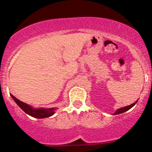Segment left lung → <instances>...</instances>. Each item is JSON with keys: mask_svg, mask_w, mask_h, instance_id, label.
Instances as JSON below:
<instances>
[{"mask_svg": "<svg viewBox=\"0 0 152 152\" xmlns=\"http://www.w3.org/2000/svg\"><path fill=\"white\" fill-rule=\"evenodd\" d=\"M135 103H137V101L135 102ZM135 103H132V104H131L130 106H125V107L121 108V109H118V110L116 112H115V115H118V114H121V113H123V112H126L127 110H129V109H130L131 108H132V107H133L134 106V105H135Z\"/></svg>", "mask_w": 152, "mask_h": 152, "instance_id": "8db88e82", "label": "left lung"}]
</instances>
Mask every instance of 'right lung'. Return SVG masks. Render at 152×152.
Returning <instances> with one entry per match:
<instances>
[{
	"label": "right lung",
	"mask_w": 152,
	"mask_h": 152,
	"mask_svg": "<svg viewBox=\"0 0 152 152\" xmlns=\"http://www.w3.org/2000/svg\"><path fill=\"white\" fill-rule=\"evenodd\" d=\"M12 97L14 99L15 101L16 102L18 105L23 109V111H24L26 114H28V115L31 117H34L36 118H48V117L52 116L54 114V109L53 108H50V109H32L31 106H29L28 105L26 104L23 102L20 101L18 99L16 98L15 96H13L12 94H11Z\"/></svg>",
	"instance_id": "obj_1"
}]
</instances>
